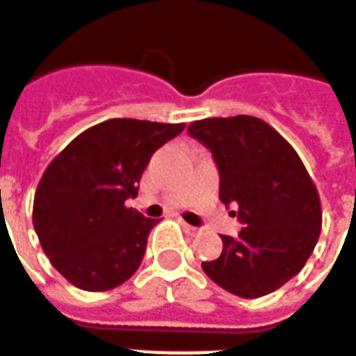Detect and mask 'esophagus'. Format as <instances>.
Segmentation results:
<instances>
[{
    "mask_svg": "<svg viewBox=\"0 0 356 356\" xmlns=\"http://www.w3.org/2000/svg\"><path fill=\"white\" fill-rule=\"evenodd\" d=\"M181 225H183V229H185L186 232H191V234H194V232H198V229H196V227L185 223V221H181Z\"/></svg>",
    "mask_w": 356,
    "mask_h": 356,
    "instance_id": "1",
    "label": "esophagus"
}]
</instances>
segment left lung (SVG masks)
I'll return each mask as SVG.
<instances>
[{
    "label": "left lung",
    "mask_w": 356,
    "mask_h": 356,
    "mask_svg": "<svg viewBox=\"0 0 356 356\" xmlns=\"http://www.w3.org/2000/svg\"><path fill=\"white\" fill-rule=\"evenodd\" d=\"M188 133L211 150L219 198L242 221L238 236L221 234L223 252L202 263L204 273L240 298L278 290L305 267L321 236V198L301 158L254 116L206 118Z\"/></svg>",
    "instance_id": "8db88e82"
}]
</instances>
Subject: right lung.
<instances>
[{
    "label": "right lung",
    "instance_id": "add662e5",
    "mask_svg": "<svg viewBox=\"0 0 356 356\" xmlns=\"http://www.w3.org/2000/svg\"><path fill=\"white\" fill-rule=\"evenodd\" d=\"M185 124L114 118L80 133L40 179L32 221L43 252L66 280L106 291L139 268L154 219L127 208L158 148Z\"/></svg>",
    "mask_w": 356,
    "mask_h": 356
}]
</instances>
